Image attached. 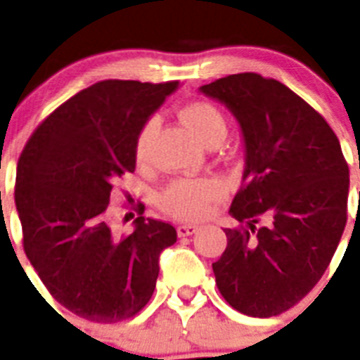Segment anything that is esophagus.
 I'll return each instance as SVG.
<instances>
[{
	"instance_id": "34e87169",
	"label": "esophagus",
	"mask_w": 360,
	"mask_h": 360,
	"mask_svg": "<svg viewBox=\"0 0 360 360\" xmlns=\"http://www.w3.org/2000/svg\"><path fill=\"white\" fill-rule=\"evenodd\" d=\"M196 231H198V225H195V224H184V225H178L176 227V232L180 238L193 236Z\"/></svg>"
}]
</instances>
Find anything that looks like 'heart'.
I'll list each match as a JSON object with an SVG mask.
<instances>
[{"label":"heart","instance_id":"b5f03b06","mask_svg":"<svg viewBox=\"0 0 360 360\" xmlns=\"http://www.w3.org/2000/svg\"><path fill=\"white\" fill-rule=\"evenodd\" d=\"M182 120L187 128L195 133L200 142L207 144L212 136L225 135V119L221 111L211 103H191L182 110ZM157 131V119H151L144 124L135 142V157L139 162H144L148 157V149L151 139ZM224 195V186L214 178H180L165 187L160 195V205L165 212L182 219L202 218L209 212L211 203Z\"/></svg>","mask_w":360,"mask_h":360}]
</instances>
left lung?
Wrapping results in <instances>:
<instances>
[{"label":"left lung","mask_w":360,"mask_h":360,"mask_svg":"<svg viewBox=\"0 0 360 360\" xmlns=\"http://www.w3.org/2000/svg\"><path fill=\"white\" fill-rule=\"evenodd\" d=\"M200 91L225 104L245 144L241 189L212 263L219 294L252 317L299 303L328 269L348 212L349 171L328 122L290 88L259 73H234ZM267 218L263 228L255 224Z\"/></svg>","instance_id":"obj_1"}]
</instances>
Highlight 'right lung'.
<instances>
[{"mask_svg":"<svg viewBox=\"0 0 360 360\" xmlns=\"http://www.w3.org/2000/svg\"><path fill=\"white\" fill-rule=\"evenodd\" d=\"M178 81H101L50 113L18 162L15 209L23 249L44 287L72 314L119 323L142 310L173 225L139 218L119 238L106 219L117 178L135 171V142Z\"/></svg>","mask_w":360,"mask_h":360,"instance_id":"right-lung-1","label":"right lung"}]
</instances>
